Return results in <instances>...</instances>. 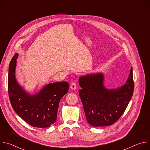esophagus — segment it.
<instances>
[{"mask_svg":"<svg viewBox=\"0 0 150 150\" xmlns=\"http://www.w3.org/2000/svg\"><path fill=\"white\" fill-rule=\"evenodd\" d=\"M70 88L72 89V90H75L76 88V85L75 82H72L71 85H70Z\"/></svg>","mask_w":150,"mask_h":150,"instance_id":"1","label":"esophagus"}]
</instances>
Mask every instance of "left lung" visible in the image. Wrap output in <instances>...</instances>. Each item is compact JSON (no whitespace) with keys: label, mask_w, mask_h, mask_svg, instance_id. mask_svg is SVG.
Listing matches in <instances>:
<instances>
[{"label":"left lung","mask_w":150,"mask_h":150,"mask_svg":"<svg viewBox=\"0 0 150 150\" xmlns=\"http://www.w3.org/2000/svg\"><path fill=\"white\" fill-rule=\"evenodd\" d=\"M103 73L87 74L79 78V90L85 117L93 126H110L124 113L134 93L132 68L125 83L114 89L104 85Z\"/></svg>","instance_id":"obj_1"}]
</instances>
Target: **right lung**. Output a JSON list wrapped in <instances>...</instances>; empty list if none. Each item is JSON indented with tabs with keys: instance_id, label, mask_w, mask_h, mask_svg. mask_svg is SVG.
Returning <instances> with one entry per match:
<instances>
[{
	"instance_id": "right-lung-1",
	"label": "right lung",
	"mask_w": 150,
	"mask_h": 150,
	"mask_svg": "<svg viewBox=\"0 0 150 150\" xmlns=\"http://www.w3.org/2000/svg\"><path fill=\"white\" fill-rule=\"evenodd\" d=\"M18 53L12 57L8 79V93L12 108L27 123L36 127H47L56 121L59 104L69 89L67 81L45 85L38 93H27L15 77Z\"/></svg>"
}]
</instances>
